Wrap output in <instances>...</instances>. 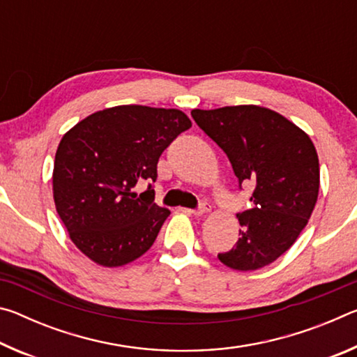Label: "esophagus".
Instances as JSON below:
<instances>
[{"mask_svg":"<svg viewBox=\"0 0 357 357\" xmlns=\"http://www.w3.org/2000/svg\"><path fill=\"white\" fill-rule=\"evenodd\" d=\"M209 211H211L209 203H202V204H200V208H198V209H185V208H183V213H185V214H190V215H197V217L208 214Z\"/></svg>","mask_w":357,"mask_h":357,"instance_id":"34e87169","label":"esophagus"}]
</instances>
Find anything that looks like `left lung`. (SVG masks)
<instances>
[{
	"label": "left lung",
	"instance_id": "left-lung-1",
	"mask_svg": "<svg viewBox=\"0 0 357 357\" xmlns=\"http://www.w3.org/2000/svg\"><path fill=\"white\" fill-rule=\"evenodd\" d=\"M192 118L227 154L239 185L255 184L252 208L236 215L239 241L217 258L234 271L274 263L296 243L318 200L319 162L310 137L259 105L195 108Z\"/></svg>",
	"mask_w": 357,
	"mask_h": 357
}]
</instances>
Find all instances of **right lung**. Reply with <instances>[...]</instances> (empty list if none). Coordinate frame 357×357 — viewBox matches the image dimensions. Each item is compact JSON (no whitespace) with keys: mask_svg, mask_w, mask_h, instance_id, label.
<instances>
[{"mask_svg":"<svg viewBox=\"0 0 357 357\" xmlns=\"http://www.w3.org/2000/svg\"><path fill=\"white\" fill-rule=\"evenodd\" d=\"M190 128L176 108L118 105L66 132L53 167V200L83 255L118 268L151 249L170 211L154 203L151 185L140 195L132 189L143 179L154 183L160 154Z\"/></svg>","mask_w":357,"mask_h":357,"instance_id":"right-lung-1","label":"right lung"}]
</instances>
